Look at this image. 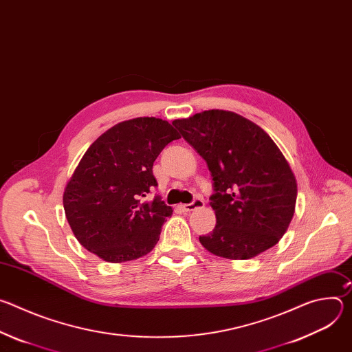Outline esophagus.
Returning a JSON list of instances; mask_svg holds the SVG:
<instances>
[{
    "mask_svg": "<svg viewBox=\"0 0 352 352\" xmlns=\"http://www.w3.org/2000/svg\"><path fill=\"white\" fill-rule=\"evenodd\" d=\"M205 205V202H204V199H200V197H196L192 204H186V205H182V209L185 210V212H192V210H195V209H199V208H202Z\"/></svg>",
    "mask_w": 352,
    "mask_h": 352,
    "instance_id": "esophagus-1",
    "label": "esophagus"
}]
</instances>
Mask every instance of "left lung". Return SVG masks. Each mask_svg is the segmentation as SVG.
<instances>
[{"label": "left lung", "instance_id": "8db88e82", "mask_svg": "<svg viewBox=\"0 0 352 352\" xmlns=\"http://www.w3.org/2000/svg\"><path fill=\"white\" fill-rule=\"evenodd\" d=\"M202 156L214 181V230L199 236L210 254L252 259L274 246L295 213L296 179L273 139L255 122L226 110L173 121Z\"/></svg>", "mask_w": 352, "mask_h": 352}]
</instances>
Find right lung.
<instances>
[{
    "label": "right lung",
    "mask_w": 352,
    "mask_h": 352,
    "mask_svg": "<svg viewBox=\"0 0 352 352\" xmlns=\"http://www.w3.org/2000/svg\"><path fill=\"white\" fill-rule=\"evenodd\" d=\"M179 138L168 121L139 117L111 126L89 146L63 195L71 230L89 252L122 263L156 246L173 209L160 197H143L157 185L155 160Z\"/></svg>",
    "instance_id": "add662e5"
}]
</instances>
